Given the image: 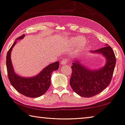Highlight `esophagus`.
I'll return each instance as SVG.
<instances>
[{"instance_id":"obj_1","label":"esophagus","mask_w":125,"mask_h":125,"mask_svg":"<svg viewBox=\"0 0 125 125\" xmlns=\"http://www.w3.org/2000/svg\"><path fill=\"white\" fill-rule=\"evenodd\" d=\"M68 62V59H67V58L64 59V60H62V61H61V64L64 65L65 64H67V63Z\"/></svg>"}]
</instances>
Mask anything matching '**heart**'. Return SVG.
Returning a JSON list of instances; mask_svg holds the SVG:
<instances>
[{
	"label": "heart",
	"instance_id": "1",
	"mask_svg": "<svg viewBox=\"0 0 125 125\" xmlns=\"http://www.w3.org/2000/svg\"><path fill=\"white\" fill-rule=\"evenodd\" d=\"M86 40L84 37L82 36H75L71 38L70 42L72 44L76 45L79 44L80 47H83L85 45Z\"/></svg>",
	"mask_w": 125,
	"mask_h": 125
}]
</instances>
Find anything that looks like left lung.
<instances>
[{"mask_svg": "<svg viewBox=\"0 0 125 125\" xmlns=\"http://www.w3.org/2000/svg\"><path fill=\"white\" fill-rule=\"evenodd\" d=\"M102 54L106 59L105 66L97 70H90L75 60L72 63L70 85L74 92L84 98L99 94L108 86L113 78L116 57L110 46H106L92 51Z\"/></svg>", "mask_w": 125, "mask_h": 125, "instance_id": "1", "label": "left lung"}]
</instances>
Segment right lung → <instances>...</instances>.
Instances as JSON below:
<instances>
[{
    "instance_id": "obj_1",
    "label": "right lung",
    "mask_w": 125,
    "mask_h": 125,
    "mask_svg": "<svg viewBox=\"0 0 125 125\" xmlns=\"http://www.w3.org/2000/svg\"><path fill=\"white\" fill-rule=\"evenodd\" d=\"M24 36L25 35H23L17 40L22 39ZM16 42V41L10 47L7 54L6 64L8 78L12 86L20 94L27 97L37 98L45 94L49 89L52 72L57 70L60 63L57 61L49 64L39 74L33 77L25 78L17 75L14 72L11 61V52Z\"/></svg>"
}]
</instances>
